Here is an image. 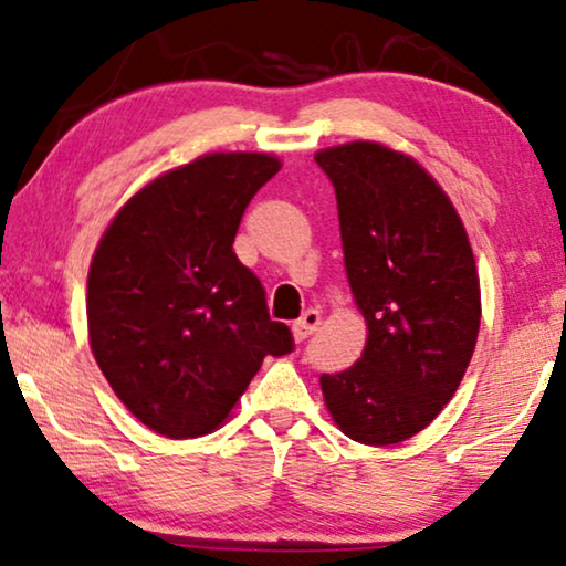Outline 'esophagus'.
<instances>
[{
  "label": "esophagus",
  "mask_w": 566,
  "mask_h": 566,
  "mask_svg": "<svg viewBox=\"0 0 566 566\" xmlns=\"http://www.w3.org/2000/svg\"><path fill=\"white\" fill-rule=\"evenodd\" d=\"M317 325H321V313H317V310H305L300 321L292 325L294 340H305L307 336H313V333L317 331Z\"/></svg>",
  "instance_id": "1"
}]
</instances>
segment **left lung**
<instances>
[{"mask_svg": "<svg viewBox=\"0 0 566 566\" xmlns=\"http://www.w3.org/2000/svg\"><path fill=\"white\" fill-rule=\"evenodd\" d=\"M336 187L340 243L366 323L361 359L323 374L333 423L366 446L431 426L472 361L480 274L464 222L416 158L377 140L315 154Z\"/></svg>", "mask_w": 566, "mask_h": 566, "instance_id": "8db88e82", "label": "left lung"}]
</instances>
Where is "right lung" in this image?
<instances>
[{"label": "right lung", "mask_w": 566, "mask_h": 566, "mask_svg": "<svg viewBox=\"0 0 566 566\" xmlns=\"http://www.w3.org/2000/svg\"><path fill=\"white\" fill-rule=\"evenodd\" d=\"M274 154L214 150L150 179L102 233L86 280L90 346L123 405L166 439L226 423L264 356L292 352L233 251Z\"/></svg>", "instance_id": "1"}]
</instances>
